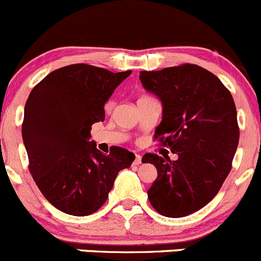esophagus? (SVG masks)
Returning a JSON list of instances; mask_svg holds the SVG:
<instances>
[{"mask_svg": "<svg viewBox=\"0 0 261 261\" xmlns=\"http://www.w3.org/2000/svg\"><path fill=\"white\" fill-rule=\"evenodd\" d=\"M141 163V155H139V154H136L135 155V161H134V164L135 166H139V164Z\"/></svg>", "mask_w": 261, "mask_h": 261, "instance_id": "34e87169", "label": "esophagus"}]
</instances>
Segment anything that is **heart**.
<instances>
[{
	"instance_id": "b5f03b06",
	"label": "heart",
	"mask_w": 261,
	"mask_h": 261,
	"mask_svg": "<svg viewBox=\"0 0 261 261\" xmlns=\"http://www.w3.org/2000/svg\"><path fill=\"white\" fill-rule=\"evenodd\" d=\"M111 106H112V105H111V103H110V105L107 106V110H110V108H111Z\"/></svg>"
}]
</instances>
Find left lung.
Wrapping results in <instances>:
<instances>
[{
  "mask_svg": "<svg viewBox=\"0 0 261 261\" xmlns=\"http://www.w3.org/2000/svg\"><path fill=\"white\" fill-rule=\"evenodd\" d=\"M140 82L162 103L154 136L178 155L143 156L158 172L149 201L162 216L186 217L218 194L231 171L240 139L233 98L216 75L190 63L141 71Z\"/></svg>",
  "mask_w": 261,
  "mask_h": 261,
  "instance_id": "8db88e82",
  "label": "left lung"
}]
</instances>
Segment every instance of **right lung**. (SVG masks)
Returning <instances> with one entry per match:
<instances>
[{
	"mask_svg": "<svg viewBox=\"0 0 261 261\" xmlns=\"http://www.w3.org/2000/svg\"><path fill=\"white\" fill-rule=\"evenodd\" d=\"M130 74L75 63L48 74L30 92L22 141L35 184L58 211L76 217L97 212L118 172L135 161L126 149L103 154L90 141L92 125L105 121V105Z\"/></svg>",
	"mask_w": 261,
	"mask_h": 261,
	"instance_id": "1",
	"label": "right lung"
}]
</instances>
